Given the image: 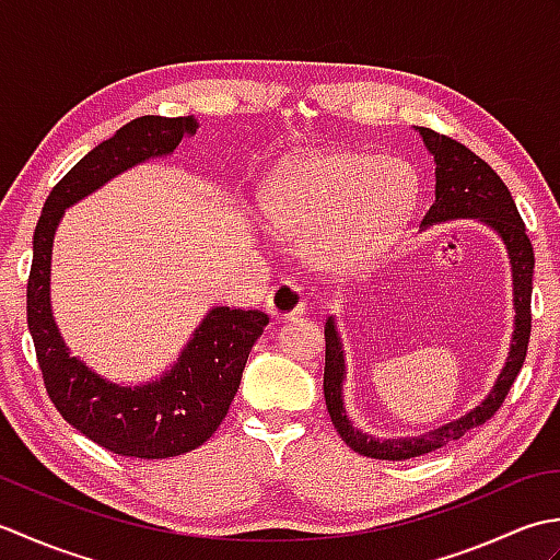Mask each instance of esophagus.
Here are the masks:
<instances>
[{"label":"esophagus","instance_id":"esophagus-1","mask_svg":"<svg viewBox=\"0 0 560 560\" xmlns=\"http://www.w3.org/2000/svg\"><path fill=\"white\" fill-rule=\"evenodd\" d=\"M267 311L273 319H295L305 313V293L293 281H281L271 289L267 299Z\"/></svg>","mask_w":560,"mask_h":560}]
</instances>
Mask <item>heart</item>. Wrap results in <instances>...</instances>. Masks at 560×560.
Here are the masks:
<instances>
[{
  "instance_id": "1",
  "label": "heart",
  "mask_w": 560,
  "mask_h": 560,
  "mask_svg": "<svg viewBox=\"0 0 560 560\" xmlns=\"http://www.w3.org/2000/svg\"><path fill=\"white\" fill-rule=\"evenodd\" d=\"M416 201L411 173L395 161L349 149L291 156L259 189V213L273 233L303 241L327 273L359 269L397 241Z\"/></svg>"
}]
</instances>
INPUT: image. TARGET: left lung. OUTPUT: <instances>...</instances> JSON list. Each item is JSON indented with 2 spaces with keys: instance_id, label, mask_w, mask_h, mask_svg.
Segmentation results:
<instances>
[{
  "instance_id": "obj_1",
  "label": "left lung",
  "mask_w": 560,
  "mask_h": 560,
  "mask_svg": "<svg viewBox=\"0 0 560 560\" xmlns=\"http://www.w3.org/2000/svg\"><path fill=\"white\" fill-rule=\"evenodd\" d=\"M421 135L425 151L435 163V201L423 217L421 231L435 223L474 219L501 237L510 259V273H513V339H510L508 359L495 377L489 395L479 407H474L459 419L433 428L421 435L404 438H375L363 433L359 425L349 419L347 404H343V383H347V353L337 329V317L331 315L325 323V401L337 433L353 452L373 459H411L443 447L452 440H459L464 433L486 423L501 407L505 395L513 387L522 363L527 355L529 329H532V273H534V249L525 233V223L520 219L515 199L510 195L505 183L489 163L481 161L477 153L469 151L459 141L445 135H438L428 127H416Z\"/></svg>"
}]
</instances>
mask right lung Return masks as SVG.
<instances>
[{
    "label": "right lung",
    "mask_w": 560,
    "mask_h": 560,
    "mask_svg": "<svg viewBox=\"0 0 560 560\" xmlns=\"http://www.w3.org/2000/svg\"><path fill=\"white\" fill-rule=\"evenodd\" d=\"M197 127L192 115H144L127 122L55 185L33 233L28 329L47 395L67 423L115 455L165 459L205 445L229 413L247 355L269 325L259 311L213 305L168 371L125 385L71 353L55 323L52 243L65 211L135 165L171 156Z\"/></svg>",
    "instance_id": "1"
}]
</instances>
